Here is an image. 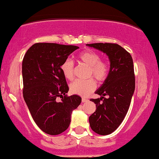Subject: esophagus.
Returning a JSON list of instances; mask_svg holds the SVG:
<instances>
[{"label": "esophagus", "mask_w": 159, "mask_h": 159, "mask_svg": "<svg viewBox=\"0 0 159 159\" xmlns=\"http://www.w3.org/2000/svg\"><path fill=\"white\" fill-rule=\"evenodd\" d=\"M82 101L83 103L87 102V101H88V99H87V98H82Z\"/></svg>", "instance_id": "obj_1"}]
</instances>
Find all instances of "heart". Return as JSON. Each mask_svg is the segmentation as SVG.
<instances>
[{
  "instance_id": "obj_1",
  "label": "heart",
  "mask_w": 159,
  "mask_h": 159,
  "mask_svg": "<svg viewBox=\"0 0 159 159\" xmlns=\"http://www.w3.org/2000/svg\"><path fill=\"white\" fill-rule=\"evenodd\" d=\"M78 58L80 61L89 66L88 75L93 76L98 82H102L108 77L109 66L107 62L100 60V56L96 52L87 50L79 54ZM74 64L71 59L67 58L62 62L61 70L64 77L72 80L73 77ZM96 82L92 78L86 80H76L70 84V91L75 94L85 97L95 89Z\"/></svg>"
}]
</instances>
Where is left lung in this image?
<instances>
[{
	"label": "left lung",
	"mask_w": 159,
	"mask_h": 159,
	"mask_svg": "<svg viewBox=\"0 0 159 159\" xmlns=\"http://www.w3.org/2000/svg\"><path fill=\"white\" fill-rule=\"evenodd\" d=\"M87 46L106 54L110 61L108 77L95 92L101 97L90 99L96 104V111L89 118L93 132L110 134L122 123L130 105L135 89L133 61L130 54L118 44L97 43Z\"/></svg>",
	"instance_id": "obj_1"
}]
</instances>
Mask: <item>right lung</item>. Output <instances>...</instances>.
I'll list each match as a JSON object with an SVG mask.
<instances>
[{"instance_id": "right-lung-1", "label": "right lung", "mask_w": 159, "mask_h": 159, "mask_svg": "<svg viewBox=\"0 0 159 159\" xmlns=\"http://www.w3.org/2000/svg\"><path fill=\"white\" fill-rule=\"evenodd\" d=\"M76 46L37 43L22 61L23 97L37 126L46 134L57 135L68 128L72 111L81 103L76 94L67 97L69 88L61 66ZM61 98L60 102L57 98Z\"/></svg>"}]
</instances>
